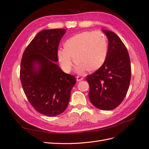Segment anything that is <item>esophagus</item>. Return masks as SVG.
<instances>
[{
    "instance_id": "esophagus-1",
    "label": "esophagus",
    "mask_w": 149,
    "mask_h": 149,
    "mask_svg": "<svg viewBox=\"0 0 149 149\" xmlns=\"http://www.w3.org/2000/svg\"><path fill=\"white\" fill-rule=\"evenodd\" d=\"M83 79V78L80 77V76H77V77H76V81H77L78 82L81 81H82Z\"/></svg>"
}]
</instances>
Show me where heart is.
<instances>
[{"mask_svg": "<svg viewBox=\"0 0 149 149\" xmlns=\"http://www.w3.org/2000/svg\"><path fill=\"white\" fill-rule=\"evenodd\" d=\"M64 49L57 51L61 68L69 72L74 61L75 71L79 74L95 71L103 65L107 55L106 36L100 31H84L73 35L64 44Z\"/></svg>", "mask_w": 149, "mask_h": 149, "instance_id": "heart-1", "label": "heart"}]
</instances>
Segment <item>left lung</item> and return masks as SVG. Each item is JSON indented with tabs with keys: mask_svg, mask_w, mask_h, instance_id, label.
Masks as SVG:
<instances>
[{
	"mask_svg": "<svg viewBox=\"0 0 149 149\" xmlns=\"http://www.w3.org/2000/svg\"><path fill=\"white\" fill-rule=\"evenodd\" d=\"M108 39L107 55L103 65L86 76L89 98L96 107L104 111L115 109L127 93L131 66L127 49L120 38L109 30H102Z\"/></svg>",
	"mask_w": 149,
	"mask_h": 149,
	"instance_id": "8db88e82",
	"label": "left lung"
}]
</instances>
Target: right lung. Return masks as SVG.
Wrapping results in <instances>:
<instances>
[{
	"mask_svg": "<svg viewBox=\"0 0 149 149\" xmlns=\"http://www.w3.org/2000/svg\"><path fill=\"white\" fill-rule=\"evenodd\" d=\"M66 30L40 31L25 49L21 61L20 77L26 97L36 111L49 117L65 111L76 83L74 76L64 73L55 63Z\"/></svg>",
	"mask_w": 149,
	"mask_h": 149,
	"instance_id": "add662e5",
	"label": "right lung"
}]
</instances>
